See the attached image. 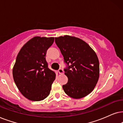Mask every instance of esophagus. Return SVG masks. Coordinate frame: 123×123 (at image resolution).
Masks as SVG:
<instances>
[{"label":"esophagus","mask_w":123,"mask_h":123,"mask_svg":"<svg viewBox=\"0 0 123 123\" xmlns=\"http://www.w3.org/2000/svg\"><path fill=\"white\" fill-rule=\"evenodd\" d=\"M58 72L60 73V74H63V73H64V71H63V70L62 69V68H60V69L58 70Z\"/></svg>","instance_id":"34e87169"}]
</instances>
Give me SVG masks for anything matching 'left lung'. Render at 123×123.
<instances>
[{
	"mask_svg": "<svg viewBox=\"0 0 123 123\" xmlns=\"http://www.w3.org/2000/svg\"><path fill=\"white\" fill-rule=\"evenodd\" d=\"M65 62L68 81L62 86L67 95L80 99L91 93L99 76V63L94 50L82 39L69 35L55 37ZM70 65H69V64Z\"/></svg>",
	"mask_w": 123,
	"mask_h": 123,
	"instance_id": "8db88e82",
	"label": "left lung"
}]
</instances>
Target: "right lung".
Masks as SVG:
<instances>
[{
    "label": "right lung",
    "mask_w": 123,
    "mask_h": 123,
    "mask_svg": "<svg viewBox=\"0 0 123 123\" xmlns=\"http://www.w3.org/2000/svg\"><path fill=\"white\" fill-rule=\"evenodd\" d=\"M54 40V37H32L17 55L13 77L21 94L30 101H42L50 94L56 75L48 68L45 57Z\"/></svg>",
    "instance_id": "right-lung-1"
}]
</instances>
